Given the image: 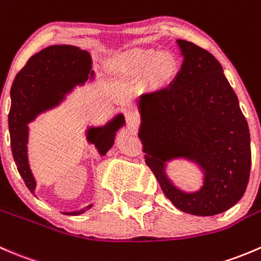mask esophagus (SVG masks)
I'll return each instance as SVG.
<instances>
[{
    "instance_id": "34e87169",
    "label": "esophagus",
    "mask_w": 261,
    "mask_h": 261,
    "mask_svg": "<svg viewBox=\"0 0 261 261\" xmlns=\"http://www.w3.org/2000/svg\"><path fill=\"white\" fill-rule=\"evenodd\" d=\"M125 120H127V124H128V127L130 128V129H136V127L137 125H138V117H137L136 114H134V113H132V112H128L127 114H125Z\"/></svg>"
}]
</instances>
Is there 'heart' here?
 I'll list each match as a JSON object with an SVG mask.
<instances>
[{"mask_svg": "<svg viewBox=\"0 0 261 261\" xmlns=\"http://www.w3.org/2000/svg\"><path fill=\"white\" fill-rule=\"evenodd\" d=\"M179 68L177 59L171 53L154 49H133L118 57L114 69L119 76L137 77L147 72L149 89L160 90L175 79Z\"/></svg>", "mask_w": 261, "mask_h": 261, "instance_id": "heart-1", "label": "heart"}]
</instances>
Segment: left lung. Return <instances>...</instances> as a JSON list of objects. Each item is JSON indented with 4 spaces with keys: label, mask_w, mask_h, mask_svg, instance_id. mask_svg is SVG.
Wrapping results in <instances>:
<instances>
[{
    "label": "left lung",
    "mask_w": 261,
    "mask_h": 261,
    "mask_svg": "<svg viewBox=\"0 0 261 261\" xmlns=\"http://www.w3.org/2000/svg\"><path fill=\"white\" fill-rule=\"evenodd\" d=\"M177 45L184 61L174 81L139 97L138 137L146 164L172 204L189 215L215 216L245 194L251 167L249 125L217 59L187 40ZM175 158L203 170L198 192H182L169 181L164 167Z\"/></svg>",
    "instance_id": "1"
}]
</instances>
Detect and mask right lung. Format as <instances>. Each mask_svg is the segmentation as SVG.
<instances>
[{"label":"right lung","mask_w":261,"mask_h":261,"mask_svg":"<svg viewBox=\"0 0 261 261\" xmlns=\"http://www.w3.org/2000/svg\"><path fill=\"white\" fill-rule=\"evenodd\" d=\"M94 79L91 56L73 45H50L34 54L24 68L16 74L11 86V109L9 114V129L11 149L17 171L28 189L34 194V176L28 161V123L38 114L57 107L76 85H84ZM125 124L123 114H118L104 127H90L86 138L94 143L99 153L104 156L114 144L115 133ZM92 204L64 215H82Z\"/></svg>","instance_id":"obj_1"}]
</instances>
